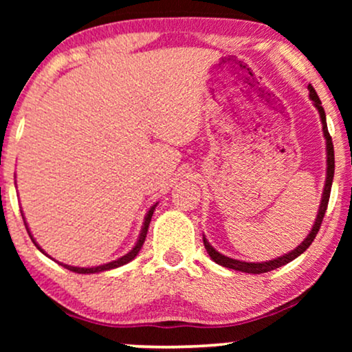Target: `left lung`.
<instances>
[{
	"label": "left lung",
	"mask_w": 352,
	"mask_h": 352,
	"mask_svg": "<svg viewBox=\"0 0 352 352\" xmlns=\"http://www.w3.org/2000/svg\"><path fill=\"white\" fill-rule=\"evenodd\" d=\"M307 89H309V99L312 100V104H314V107L317 109V112H319V115H320L322 131H324L325 147H327V177H325L324 194H322L320 206H319V211H317L314 226H312L311 232L306 235V239L302 240V242H301L300 245H298V247H296L295 250H292V252H288L287 254H283V256H278V258H276V259H271V261H264V263H247V261H240V259H234V258L224 256V254H221L219 252H216V250H214L213 247H211L210 242L205 239V235H204V245H205L206 252H208L210 258L213 259V261H214L216 264H219V266L234 269V271H240V272H248V274H263V272L274 271V269H277V267H280V266H285L287 263L293 261V259L300 256L301 253H305L306 250L309 248V245H311L312 242H314L317 232H319L320 224H322V219H324L325 211H327V205H329L330 190H331V182H333V175H335V152H333V142H331V136H330V133H329V128H327L325 110H324V107H322V102H320L319 96H317L316 89L312 88L311 85L307 86Z\"/></svg>",
	"instance_id": "left-lung-1"
}]
</instances>
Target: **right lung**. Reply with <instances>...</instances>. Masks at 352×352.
Listing matches in <instances>:
<instances>
[{"instance_id": "add662e5", "label": "right lung", "mask_w": 352, "mask_h": 352, "mask_svg": "<svg viewBox=\"0 0 352 352\" xmlns=\"http://www.w3.org/2000/svg\"><path fill=\"white\" fill-rule=\"evenodd\" d=\"M155 206H157V204L153 205V206H151V210L147 211L146 218H144V224H142L141 234H139L138 242H136V245H134V247H133L131 250H129V252H128L126 254H124V256L115 259V261H110V263H107V264H100V266H93V267H75V266H69V264H62V263H60V266H64L65 269H69V271L76 272V274H96V272H102V271H110V269L124 266V264H128L129 261H133V259L138 256L139 250L142 248L144 240H146V235H147V230H148V224H151V219H152V214H153V210H155ZM22 218H23V214H22ZM23 223H25V218H23ZM25 228H27L28 235H30L32 242L35 243V247H36L38 250H40L41 253H45V252H43V248L40 247V245L36 243V240L33 239V235H32V232H30V229H28L27 223H25ZM45 254H46V253H45ZM46 256H47V254H46ZM50 258H51V256H50Z\"/></svg>"}]
</instances>
